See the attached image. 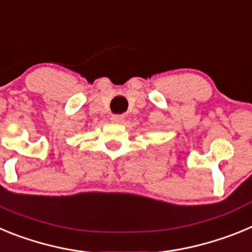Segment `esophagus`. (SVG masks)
<instances>
[{
  "label": "esophagus",
  "mask_w": 252,
  "mask_h": 252,
  "mask_svg": "<svg viewBox=\"0 0 252 252\" xmlns=\"http://www.w3.org/2000/svg\"><path fill=\"white\" fill-rule=\"evenodd\" d=\"M125 120V116L122 115H112V117H111V121L115 122V124H122Z\"/></svg>",
  "instance_id": "esophagus-1"
}]
</instances>
